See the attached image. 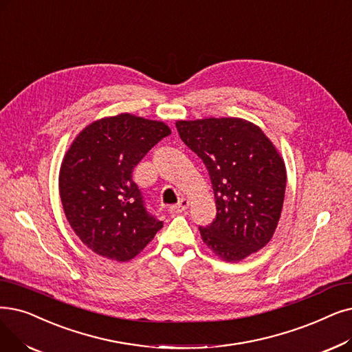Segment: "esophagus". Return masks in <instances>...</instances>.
<instances>
[{"instance_id": "obj_1", "label": "esophagus", "mask_w": 352, "mask_h": 352, "mask_svg": "<svg viewBox=\"0 0 352 352\" xmlns=\"http://www.w3.org/2000/svg\"><path fill=\"white\" fill-rule=\"evenodd\" d=\"M187 208H188V200H186V198H181L178 204L168 207V211H170L171 214H179L182 211H186Z\"/></svg>"}]
</instances>
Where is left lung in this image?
<instances>
[{
    "label": "left lung",
    "mask_w": 352,
    "mask_h": 352,
    "mask_svg": "<svg viewBox=\"0 0 352 352\" xmlns=\"http://www.w3.org/2000/svg\"><path fill=\"white\" fill-rule=\"evenodd\" d=\"M175 126L212 184L216 219L198 227L208 249L237 262L266 246L282 212L286 170L263 131L240 118L179 120Z\"/></svg>",
    "instance_id": "obj_1"
}]
</instances>
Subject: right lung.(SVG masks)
Returning <instances> with one entry per match:
<instances>
[{
    "instance_id": "1",
    "label": "right lung",
    "mask_w": 352,
    "mask_h": 352,
    "mask_svg": "<svg viewBox=\"0 0 352 352\" xmlns=\"http://www.w3.org/2000/svg\"><path fill=\"white\" fill-rule=\"evenodd\" d=\"M170 133L162 122L122 113L94 122L72 144L60 170V198L91 252L126 262L161 230L132 171Z\"/></svg>"
}]
</instances>
